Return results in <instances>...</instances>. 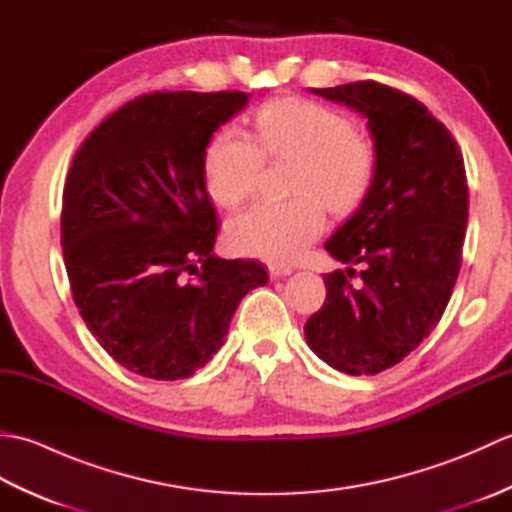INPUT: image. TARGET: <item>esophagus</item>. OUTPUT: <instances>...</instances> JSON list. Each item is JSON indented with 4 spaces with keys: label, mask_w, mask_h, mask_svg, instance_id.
Wrapping results in <instances>:
<instances>
[{
    "label": "esophagus",
    "mask_w": 512,
    "mask_h": 512,
    "mask_svg": "<svg viewBox=\"0 0 512 512\" xmlns=\"http://www.w3.org/2000/svg\"><path fill=\"white\" fill-rule=\"evenodd\" d=\"M292 273V268L286 264H268V275L270 279H279V277H288Z\"/></svg>",
    "instance_id": "obj_1"
}]
</instances>
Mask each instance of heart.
Listing matches in <instances>:
<instances>
[{"label": "heart", "instance_id": "obj_1", "mask_svg": "<svg viewBox=\"0 0 512 512\" xmlns=\"http://www.w3.org/2000/svg\"><path fill=\"white\" fill-rule=\"evenodd\" d=\"M257 140L224 127L206 147L204 182L211 198L235 206L255 191L264 154L295 158L288 202H257L226 226L228 244L246 257L286 262L325 226L322 198L332 211H350L374 178V149L339 112L306 99H277L255 116Z\"/></svg>", "mask_w": 512, "mask_h": 512}]
</instances>
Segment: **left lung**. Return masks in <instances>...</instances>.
Listing matches in <instances>:
<instances>
[{
	"label": "left lung",
	"mask_w": 512,
	"mask_h": 512,
	"mask_svg": "<svg viewBox=\"0 0 512 512\" xmlns=\"http://www.w3.org/2000/svg\"><path fill=\"white\" fill-rule=\"evenodd\" d=\"M310 92L367 118L374 178L325 242L347 268L323 275L328 297L303 332L330 367L372 376L416 350L451 299L469 220L464 160L449 129L394 88L356 81Z\"/></svg>",
	"instance_id": "8db88e82"
}]
</instances>
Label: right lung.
Returning <instances> with one entry per match:
<instances>
[{
    "mask_svg": "<svg viewBox=\"0 0 512 512\" xmlns=\"http://www.w3.org/2000/svg\"><path fill=\"white\" fill-rule=\"evenodd\" d=\"M248 99L145 94L107 116L72 160L61 213L72 297L129 372L193 376L222 347L246 292L266 286L262 264L213 253L217 217L204 182L206 147Z\"/></svg>",
    "mask_w": 512,
    "mask_h": 512,
    "instance_id": "add662e5",
    "label": "right lung"
}]
</instances>
